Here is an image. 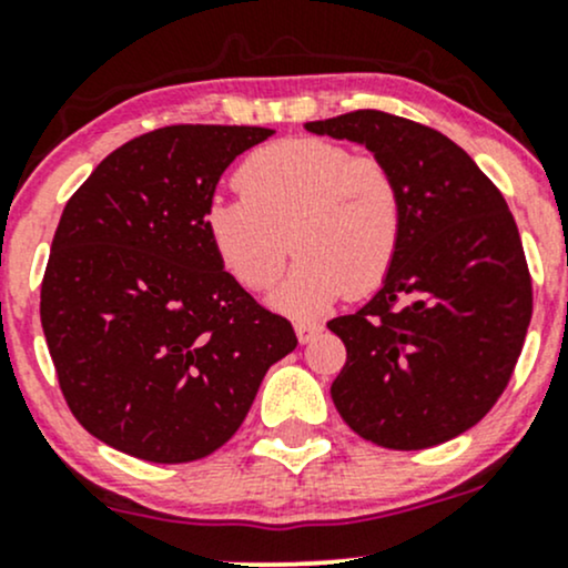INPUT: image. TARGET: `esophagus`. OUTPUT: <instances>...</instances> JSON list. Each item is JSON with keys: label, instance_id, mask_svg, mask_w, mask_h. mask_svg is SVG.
<instances>
[{"label": "esophagus", "instance_id": "34e87169", "mask_svg": "<svg viewBox=\"0 0 568 568\" xmlns=\"http://www.w3.org/2000/svg\"><path fill=\"white\" fill-rule=\"evenodd\" d=\"M293 328H296L298 342L306 344V342H312V338H315L317 334H321L323 325L315 323V321H296V325H293Z\"/></svg>", "mask_w": 568, "mask_h": 568}]
</instances>
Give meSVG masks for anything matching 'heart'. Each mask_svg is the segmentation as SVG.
<instances>
[{
    "mask_svg": "<svg viewBox=\"0 0 568 568\" xmlns=\"http://www.w3.org/2000/svg\"><path fill=\"white\" fill-rule=\"evenodd\" d=\"M240 197L205 207L213 253L247 291H266L298 251L272 296L277 310L315 315L344 291L363 296L387 280L406 234V200L379 154L338 141L283 139L247 154L234 173Z\"/></svg>",
    "mask_w": 568,
    "mask_h": 568,
    "instance_id": "obj_1",
    "label": "heart"
}]
</instances>
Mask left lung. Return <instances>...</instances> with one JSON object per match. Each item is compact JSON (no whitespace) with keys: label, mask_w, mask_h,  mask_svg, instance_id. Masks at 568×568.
Listing matches in <instances>:
<instances>
[{"label":"left lung","mask_w":568,"mask_h":568,"mask_svg":"<svg viewBox=\"0 0 568 568\" xmlns=\"http://www.w3.org/2000/svg\"><path fill=\"white\" fill-rule=\"evenodd\" d=\"M366 143L393 168L406 234L384 285L328 328L347 347L331 384L361 438L393 452L478 425L510 384L531 321V275L505 197L438 130L376 109L306 122Z\"/></svg>","instance_id":"left-lung-1"}]
</instances>
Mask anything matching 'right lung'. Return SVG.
<instances>
[{"instance_id": "add662e5", "label": "right lung", "mask_w": 568, "mask_h": 568, "mask_svg": "<svg viewBox=\"0 0 568 568\" xmlns=\"http://www.w3.org/2000/svg\"><path fill=\"white\" fill-rule=\"evenodd\" d=\"M275 130L168 125L114 149L71 194L39 293L74 419L106 446L184 465L237 433L293 325L221 266L205 207Z\"/></svg>"}]
</instances>
